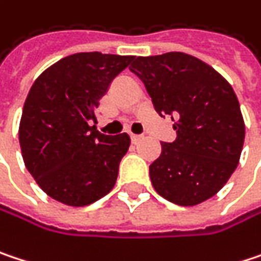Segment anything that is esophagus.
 <instances>
[{
    "instance_id": "esophagus-1",
    "label": "esophagus",
    "mask_w": 261,
    "mask_h": 261,
    "mask_svg": "<svg viewBox=\"0 0 261 261\" xmlns=\"http://www.w3.org/2000/svg\"><path fill=\"white\" fill-rule=\"evenodd\" d=\"M140 139H142V136H140V134H131V142H133V143H137Z\"/></svg>"
}]
</instances>
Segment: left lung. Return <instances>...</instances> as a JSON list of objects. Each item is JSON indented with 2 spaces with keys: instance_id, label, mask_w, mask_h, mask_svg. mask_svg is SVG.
I'll return each instance as SVG.
<instances>
[{
  "instance_id": "left-lung-1",
  "label": "left lung",
  "mask_w": 261,
  "mask_h": 261,
  "mask_svg": "<svg viewBox=\"0 0 261 261\" xmlns=\"http://www.w3.org/2000/svg\"><path fill=\"white\" fill-rule=\"evenodd\" d=\"M130 70L145 83L160 116L175 121V142H163L149 166L155 191L180 206L215 196L238 167L245 124L224 77L182 52L137 57Z\"/></svg>"
}]
</instances>
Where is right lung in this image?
I'll list each match as a JSON object with an SVG mask.
<instances>
[{
	"label": "right lung",
	"instance_id": "obj_1",
	"mask_svg": "<svg viewBox=\"0 0 261 261\" xmlns=\"http://www.w3.org/2000/svg\"><path fill=\"white\" fill-rule=\"evenodd\" d=\"M133 60L101 52L74 54L43 71L31 86L19 142L28 172L52 199L86 206L113 188L130 136L101 134L91 121L112 81Z\"/></svg>",
	"mask_w": 261,
	"mask_h": 261
}]
</instances>
